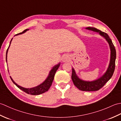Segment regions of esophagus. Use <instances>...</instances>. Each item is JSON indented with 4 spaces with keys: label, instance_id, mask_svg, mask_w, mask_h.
<instances>
[{
    "label": "esophagus",
    "instance_id": "34e87169",
    "mask_svg": "<svg viewBox=\"0 0 121 121\" xmlns=\"http://www.w3.org/2000/svg\"><path fill=\"white\" fill-rule=\"evenodd\" d=\"M69 59H69V56H64V57H63L62 61H63V62H65V61H69Z\"/></svg>",
    "mask_w": 121,
    "mask_h": 121
}]
</instances>
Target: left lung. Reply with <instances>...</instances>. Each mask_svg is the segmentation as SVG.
<instances>
[{
  "label": "left lung",
  "instance_id": "left-lung-1",
  "mask_svg": "<svg viewBox=\"0 0 121 121\" xmlns=\"http://www.w3.org/2000/svg\"><path fill=\"white\" fill-rule=\"evenodd\" d=\"M86 29L93 30L94 32H98L100 35L104 37L107 41L108 42L110 49H111V58L110 62L107 72L101 78L98 79L97 80L92 82H86L79 79L75 74V72L74 69H72V79L77 88L82 91H98L103 87L107 82L111 78L114 73L115 66V59H116V50L114 46L113 43L111 39H110L109 35L106 33L101 32L99 30H98L95 27H88Z\"/></svg>",
  "mask_w": 121,
  "mask_h": 121
}]
</instances>
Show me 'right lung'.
Masks as SVG:
<instances>
[{
  "label": "right lung",
  "mask_w": 121,
  "mask_h": 121,
  "mask_svg": "<svg viewBox=\"0 0 121 121\" xmlns=\"http://www.w3.org/2000/svg\"><path fill=\"white\" fill-rule=\"evenodd\" d=\"M27 30H27V29L25 30L22 33H19V34H17L15 35L21 34H22V33H24L26 31H27ZM12 39V38L11 40V42H10V43H11ZM10 45H9V46H10ZM9 47L8 48L7 50V52H6V61H7V52H8V50ZM60 65V63H59L57 65H56L55 66H53V68L52 69V70L50 71L49 74V75L47 77V79H46L45 82H43L42 84H41L40 85H38V86H36L35 87H34V88H24V87L20 86L15 83V82L13 81V80L12 79L11 77L10 76V78H11V81H12L13 83L15 85H16L18 87V88H20V89H21L22 91H24L25 92H26V94H30L32 95H38L44 93V92L47 91H48V89H49V88L51 85V84H52V82H53V80L54 79V77H55V75L56 71L59 68Z\"/></svg>",
  "instance_id": "1"
}]
</instances>
